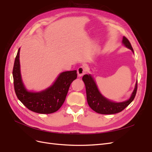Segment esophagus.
Listing matches in <instances>:
<instances>
[{"label": "esophagus", "instance_id": "34e87169", "mask_svg": "<svg viewBox=\"0 0 152 152\" xmlns=\"http://www.w3.org/2000/svg\"><path fill=\"white\" fill-rule=\"evenodd\" d=\"M86 71V67L84 66H81L79 67L77 69L78 75H79V77H82L84 74H85Z\"/></svg>", "mask_w": 152, "mask_h": 152}]
</instances>
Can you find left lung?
<instances>
[{
    "mask_svg": "<svg viewBox=\"0 0 152 152\" xmlns=\"http://www.w3.org/2000/svg\"><path fill=\"white\" fill-rule=\"evenodd\" d=\"M122 44L134 53L130 42L126 37H123ZM82 80L86 86L87 101L89 106L94 112L100 114H115L122 112L134 99L137 88V81L130 98L125 102L117 103L106 98L100 93L93 77L91 75H84Z\"/></svg>",
    "mask_w": 152,
    "mask_h": 152,
    "instance_id": "1",
    "label": "left lung"
}]
</instances>
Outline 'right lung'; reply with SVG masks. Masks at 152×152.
I'll return each instance as SVG.
<instances>
[{
    "mask_svg": "<svg viewBox=\"0 0 152 152\" xmlns=\"http://www.w3.org/2000/svg\"><path fill=\"white\" fill-rule=\"evenodd\" d=\"M20 50V48L18 49L12 70L14 87L18 98L32 112L49 114L58 111L65 102L71 83L77 79V71L61 73L53 84L42 91L37 93L28 91L21 79Z\"/></svg>",
    "mask_w": 152,
    "mask_h": 152,
    "instance_id": "right-lung-1",
    "label": "right lung"
}]
</instances>
